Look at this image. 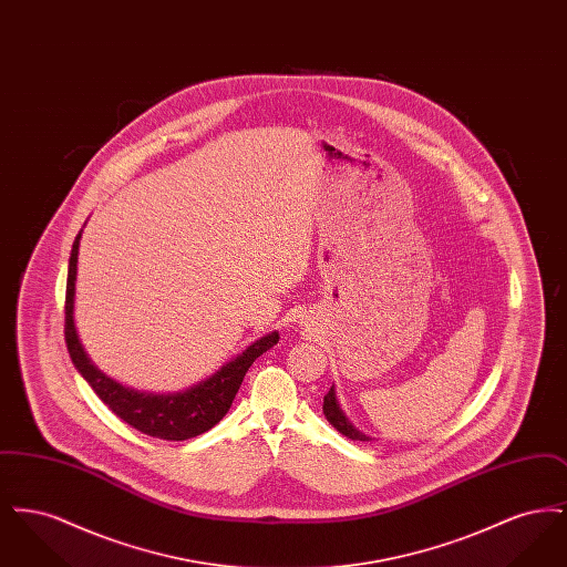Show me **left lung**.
Masks as SVG:
<instances>
[{
  "label": "left lung",
  "instance_id": "1",
  "mask_svg": "<svg viewBox=\"0 0 567 567\" xmlns=\"http://www.w3.org/2000/svg\"><path fill=\"white\" fill-rule=\"evenodd\" d=\"M323 412L324 416H327V421H329L338 432L342 433V435H347V437H351V440H359V442H370V440H372L370 435L359 432V430L352 425L351 421L347 419L344 410L340 408V402H338V398H336V386H331L329 393L324 395Z\"/></svg>",
  "mask_w": 567,
  "mask_h": 567
}]
</instances>
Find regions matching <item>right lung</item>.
Instances as JSON below:
<instances>
[{
  "instance_id": "add662e5",
  "label": "right lung",
  "mask_w": 567,
  "mask_h": 567,
  "mask_svg": "<svg viewBox=\"0 0 567 567\" xmlns=\"http://www.w3.org/2000/svg\"><path fill=\"white\" fill-rule=\"evenodd\" d=\"M82 231H79L68 268L65 289V342L72 363L81 377L93 386L97 398L110 410L137 432L162 437V440H189L199 433L213 430L227 414L231 402L243 384L244 377L252 361L278 344V331L255 340L246 351L225 363L213 377L193 384L181 393H144L106 377L84 351L74 323V296H76V266Z\"/></svg>"
}]
</instances>
